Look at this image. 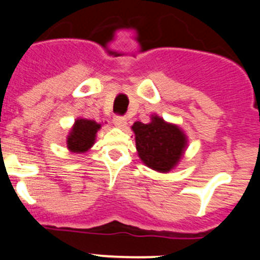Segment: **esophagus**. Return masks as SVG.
Wrapping results in <instances>:
<instances>
[{
	"label": "esophagus",
	"instance_id": "34e87169",
	"mask_svg": "<svg viewBox=\"0 0 260 260\" xmlns=\"http://www.w3.org/2000/svg\"><path fill=\"white\" fill-rule=\"evenodd\" d=\"M113 123L119 128H123L126 126V118L122 116H114Z\"/></svg>",
	"mask_w": 260,
	"mask_h": 260
}]
</instances>
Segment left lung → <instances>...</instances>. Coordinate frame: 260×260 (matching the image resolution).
Instances as JSON below:
<instances>
[{"label":"left lung","mask_w":260,"mask_h":260,"mask_svg":"<svg viewBox=\"0 0 260 260\" xmlns=\"http://www.w3.org/2000/svg\"><path fill=\"white\" fill-rule=\"evenodd\" d=\"M132 128L138 155L147 167L168 173L180 162L187 146V137L178 126L152 116L150 123L137 121Z\"/></svg>","instance_id":"1"}]
</instances>
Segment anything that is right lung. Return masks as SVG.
<instances>
[{"mask_svg": "<svg viewBox=\"0 0 260 260\" xmlns=\"http://www.w3.org/2000/svg\"><path fill=\"white\" fill-rule=\"evenodd\" d=\"M100 127L102 125L92 119L78 118L68 135L66 144L69 150L74 153H83L88 151L95 143L96 133Z\"/></svg>", "mask_w": 260, "mask_h": 260, "instance_id": "add662e5", "label": "right lung"}]
</instances>
